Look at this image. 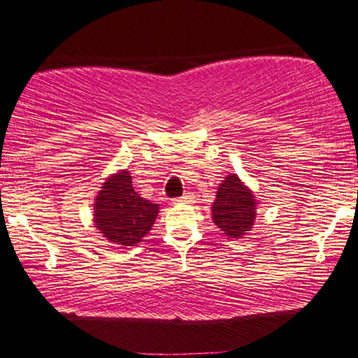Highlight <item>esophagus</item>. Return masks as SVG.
<instances>
[{"instance_id":"obj_1","label":"esophagus","mask_w":358,"mask_h":358,"mask_svg":"<svg viewBox=\"0 0 358 358\" xmlns=\"http://www.w3.org/2000/svg\"><path fill=\"white\" fill-rule=\"evenodd\" d=\"M187 202H191V194L189 192L185 194V196H181V197H177L173 201V203H187Z\"/></svg>"}]
</instances>
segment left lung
<instances>
[{
    "instance_id": "8db88e82",
    "label": "left lung",
    "mask_w": 358,
    "mask_h": 358,
    "mask_svg": "<svg viewBox=\"0 0 358 358\" xmlns=\"http://www.w3.org/2000/svg\"><path fill=\"white\" fill-rule=\"evenodd\" d=\"M256 197L237 175L230 173L217 186L216 199L211 207L213 222L230 238H241L254 226Z\"/></svg>"
}]
</instances>
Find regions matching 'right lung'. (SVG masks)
Instances as JSON below:
<instances>
[{"mask_svg":"<svg viewBox=\"0 0 358 358\" xmlns=\"http://www.w3.org/2000/svg\"><path fill=\"white\" fill-rule=\"evenodd\" d=\"M159 205L134 191L128 171L108 178L94 202V227L117 246H136L156 221Z\"/></svg>","mask_w":358,"mask_h":358,"instance_id":"add662e5","label":"right lung"}]
</instances>
